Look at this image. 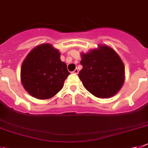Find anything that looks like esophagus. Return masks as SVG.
Instances as JSON below:
<instances>
[{
    "label": "esophagus",
    "mask_w": 148,
    "mask_h": 148,
    "mask_svg": "<svg viewBox=\"0 0 148 148\" xmlns=\"http://www.w3.org/2000/svg\"><path fill=\"white\" fill-rule=\"evenodd\" d=\"M78 72H79V71H78V69H75V70H74V71H73V73H75V74H78Z\"/></svg>",
    "instance_id": "obj_1"
}]
</instances>
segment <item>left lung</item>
Segmentation results:
<instances>
[{"mask_svg":"<svg viewBox=\"0 0 148 148\" xmlns=\"http://www.w3.org/2000/svg\"><path fill=\"white\" fill-rule=\"evenodd\" d=\"M87 53H81L83 68L78 77L84 86L97 97L108 98L116 95L123 86L125 67L116 51L105 45Z\"/></svg>","mask_w":148,"mask_h":148,"instance_id":"1","label":"left lung"}]
</instances>
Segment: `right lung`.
<instances>
[{"label": "right lung", "mask_w": 148, "mask_h": 148, "mask_svg": "<svg viewBox=\"0 0 148 148\" xmlns=\"http://www.w3.org/2000/svg\"><path fill=\"white\" fill-rule=\"evenodd\" d=\"M70 73L60 59V53L51 44L34 47L22 64L20 78L25 90L37 99H49L62 89Z\"/></svg>", "instance_id": "right-lung-1"}]
</instances>
